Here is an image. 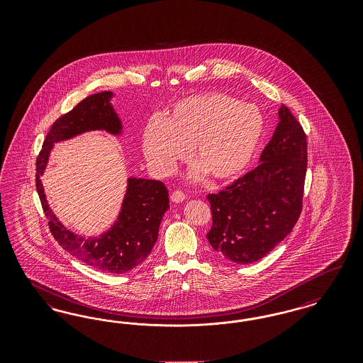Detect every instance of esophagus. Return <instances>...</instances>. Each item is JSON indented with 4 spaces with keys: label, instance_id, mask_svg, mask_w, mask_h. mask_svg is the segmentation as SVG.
<instances>
[{
    "label": "esophagus",
    "instance_id": "34e87169",
    "mask_svg": "<svg viewBox=\"0 0 363 363\" xmlns=\"http://www.w3.org/2000/svg\"><path fill=\"white\" fill-rule=\"evenodd\" d=\"M185 194H184V191H181V190H175L172 193V196H170V200L173 201V203H182V201H185Z\"/></svg>",
    "mask_w": 363,
    "mask_h": 363
}]
</instances>
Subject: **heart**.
<instances>
[{"label": "heart", "instance_id": "obj_1", "mask_svg": "<svg viewBox=\"0 0 363 363\" xmlns=\"http://www.w3.org/2000/svg\"><path fill=\"white\" fill-rule=\"evenodd\" d=\"M264 126L257 106L219 92L201 94L177 102L164 121L148 122L143 148L148 164L160 177L174 173L191 148L199 164L193 178L206 173L216 182H228L250 166Z\"/></svg>", "mask_w": 363, "mask_h": 363}]
</instances>
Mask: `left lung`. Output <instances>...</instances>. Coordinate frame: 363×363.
<instances>
[{"label":"left lung","mask_w":363,"mask_h":363,"mask_svg":"<svg viewBox=\"0 0 363 363\" xmlns=\"http://www.w3.org/2000/svg\"><path fill=\"white\" fill-rule=\"evenodd\" d=\"M308 167L306 135L284 104L259 164L233 185L208 194L209 245L225 259L250 264L267 256L294 228Z\"/></svg>","instance_id":"left-lung-1"}]
</instances>
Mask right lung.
Listing matches in <instances>:
<instances>
[{
    "instance_id": "1",
    "label": "right lung",
    "mask_w": 363,
    "mask_h": 363,
    "mask_svg": "<svg viewBox=\"0 0 363 363\" xmlns=\"http://www.w3.org/2000/svg\"><path fill=\"white\" fill-rule=\"evenodd\" d=\"M113 96L111 91L89 95L52 123L36 159V190L55 241L86 265L110 274H123L147 259L157 241L162 218L170 207L164 184L129 177L117 220L101 235L86 238L68 230L52 213L40 181L54 143L91 130L121 136V120L110 104Z\"/></svg>"
}]
</instances>
